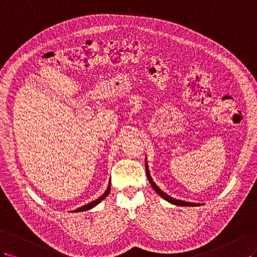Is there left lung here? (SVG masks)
<instances>
[{
	"mask_svg": "<svg viewBox=\"0 0 257 257\" xmlns=\"http://www.w3.org/2000/svg\"><path fill=\"white\" fill-rule=\"evenodd\" d=\"M145 165H146V175H147L148 180H150V183H151L152 187L154 188V190H155V191H156L157 193H158L161 197L164 198V200H167L168 202H170V203H172V204H174V205H178V206H198V205H200V204H195V203H190V202H184V201L175 200V198H173V197H171L170 195H168L167 193H164L163 191H161V190L156 186V184L154 183L152 177H151V174H150V171H148V167H147V162H146Z\"/></svg>",
	"mask_w": 257,
	"mask_h": 257,
	"instance_id": "8db88e82",
	"label": "left lung"
}]
</instances>
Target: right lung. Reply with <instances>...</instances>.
Instances as JSON below:
<instances>
[{
	"instance_id": "add662e5",
	"label": "right lung",
	"mask_w": 257,
	"mask_h": 257,
	"mask_svg": "<svg viewBox=\"0 0 257 257\" xmlns=\"http://www.w3.org/2000/svg\"><path fill=\"white\" fill-rule=\"evenodd\" d=\"M110 190H111V187H110V185H109V188L106 189V191L99 197V198H97L96 201H94V202H90L89 204H87V205H84V206H82V207H80V208H78L77 210H74L76 212H79V211H86V210H88V209H90V208H93V207H95L97 204H99L100 203L104 197H106V195L110 193Z\"/></svg>"
}]
</instances>
